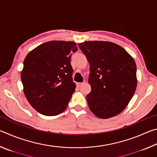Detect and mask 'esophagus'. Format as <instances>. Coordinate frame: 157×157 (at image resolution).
<instances>
[{
    "mask_svg": "<svg viewBox=\"0 0 157 157\" xmlns=\"http://www.w3.org/2000/svg\"><path fill=\"white\" fill-rule=\"evenodd\" d=\"M83 84H84V83H77V86H78V87H80V86H82Z\"/></svg>",
    "mask_w": 157,
    "mask_h": 157,
    "instance_id": "esophagus-1",
    "label": "esophagus"
}]
</instances>
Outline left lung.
Returning <instances> with one entry per match:
<instances>
[{"label":"left lung","instance_id":"1","mask_svg":"<svg viewBox=\"0 0 157 157\" xmlns=\"http://www.w3.org/2000/svg\"><path fill=\"white\" fill-rule=\"evenodd\" d=\"M90 65L91 91L86 101L91 112L106 119L121 113L136 89V65L123 48L109 41L78 44Z\"/></svg>","mask_w":157,"mask_h":157}]
</instances>
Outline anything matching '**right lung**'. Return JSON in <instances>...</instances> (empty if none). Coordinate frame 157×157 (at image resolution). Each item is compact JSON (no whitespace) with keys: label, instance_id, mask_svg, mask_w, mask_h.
Wrapping results in <instances>:
<instances>
[{"label":"right lung","instance_id":"1","mask_svg":"<svg viewBox=\"0 0 157 157\" xmlns=\"http://www.w3.org/2000/svg\"><path fill=\"white\" fill-rule=\"evenodd\" d=\"M73 41H51L37 46L23 62V91L34 109L44 116L59 115L67 107L76 85L71 57L78 50Z\"/></svg>","mask_w":157,"mask_h":157}]
</instances>
